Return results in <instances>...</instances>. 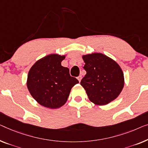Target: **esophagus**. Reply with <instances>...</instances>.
<instances>
[{
  "label": "esophagus",
  "instance_id": "34e87169",
  "mask_svg": "<svg viewBox=\"0 0 148 148\" xmlns=\"http://www.w3.org/2000/svg\"><path fill=\"white\" fill-rule=\"evenodd\" d=\"M81 79H82V76H81V75H79V76L77 77V79H78V81H79V82H80V81H81Z\"/></svg>",
  "mask_w": 148,
  "mask_h": 148
}]
</instances>
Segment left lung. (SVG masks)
Wrapping results in <instances>:
<instances>
[{
  "instance_id": "obj_1",
  "label": "left lung",
  "mask_w": 148,
  "mask_h": 148,
  "mask_svg": "<svg viewBox=\"0 0 148 148\" xmlns=\"http://www.w3.org/2000/svg\"><path fill=\"white\" fill-rule=\"evenodd\" d=\"M87 73L81 81L89 100L99 106L118 97L124 85L123 71L115 61L101 53L83 55Z\"/></svg>"
}]
</instances>
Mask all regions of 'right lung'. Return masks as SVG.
I'll use <instances>...</instances> for the list:
<instances>
[{"mask_svg":"<svg viewBox=\"0 0 148 148\" xmlns=\"http://www.w3.org/2000/svg\"><path fill=\"white\" fill-rule=\"evenodd\" d=\"M65 56L51 54L37 61L30 69L27 88L41 106L51 109L61 108L69 97L71 89L79 83L61 65Z\"/></svg>","mask_w":148,"mask_h":148,"instance_id":"obj_1","label":"right lung"}]
</instances>
